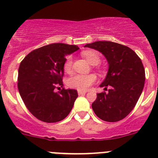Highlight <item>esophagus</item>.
Returning <instances> with one entry per match:
<instances>
[{
	"label": "esophagus",
	"mask_w": 158,
	"mask_h": 158,
	"mask_svg": "<svg viewBox=\"0 0 158 158\" xmlns=\"http://www.w3.org/2000/svg\"><path fill=\"white\" fill-rule=\"evenodd\" d=\"M77 93H78V95H79V96H81V95H85L86 93H87V92H86V91H81V90H78Z\"/></svg>",
	"instance_id": "obj_1"
}]
</instances>
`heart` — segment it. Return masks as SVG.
I'll use <instances>...</instances> for the list:
<instances>
[{
  "label": "heart",
  "instance_id": "b5f03b06",
  "mask_svg": "<svg viewBox=\"0 0 158 158\" xmlns=\"http://www.w3.org/2000/svg\"><path fill=\"white\" fill-rule=\"evenodd\" d=\"M81 55L92 65H97L100 62V54H99L98 52H96L95 51H85L81 53ZM72 63L73 58L72 56L69 55L66 58L63 65L64 71L67 73L71 72ZM96 81V77L94 74H76L69 78L67 84L70 88L85 91V90H87L93 84H94Z\"/></svg>",
  "mask_w": 158,
  "mask_h": 158
}]
</instances>
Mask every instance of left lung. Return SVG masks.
<instances>
[{
  "label": "left lung",
  "mask_w": 158,
  "mask_h": 158,
  "mask_svg": "<svg viewBox=\"0 0 158 158\" xmlns=\"http://www.w3.org/2000/svg\"><path fill=\"white\" fill-rule=\"evenodd\" d=\"M85 47L100 51L109 68L100 87L108 92L96 94L92 104L93 111L106 122H118L134 109L145 84V69L136 53L127 46L110 41H96Z\"/></svg>",
  "instance_id": "obj_1"
}]
</instances>
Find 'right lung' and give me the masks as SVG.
Returning <instances> with one entry per match:
<instances>
[{
    "label": "right lung",
    "mask_w": 158,
    "mask_h": 158,
    "mask_svg": "<svg viewBox=\"0 0 158 158\" xmlns=\"http://www.w3.org/2000/svg\"><path fill=\"white\" fill-rule=\"evenodd\" d=\"M79 47L53 43L32 51L18 70V89L28 111L38 119L56 123L69 115L78 96L75 89H54L63 86L65 56Z\"/></svg>",
    "instance_id": "obj_1"
}]
</instances>
